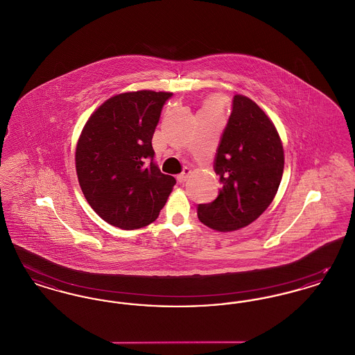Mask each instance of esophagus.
<instances>
[{
  "label": "esophagus",
  "mask_w": 355,
  "mask_h": 355,
  "mask_svg": "<svg viewBox=\"0 0 355 355\" xmlns=\"http://www.w3.org/2000/svg\"><path fill=\"white\" fill-rule=\"evenodd\" d=\"M190 174H191V169H190V168H185L184 171H182L181 174H178V177H177L178 182H180V184H184L186 180L189 178V175H190Z\"/></svg>",
  "instance_id": "1"
}]
</instances>
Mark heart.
<instances>
[{
  "mask_svg": "<svg viewBox=\"0 0 355 355\" xmlns=\"http://www.w3.org/2000/svg\"><path fill=\"white\" fill-rule=\"evenodd\" d=\"M223 105V98L220 94H211L209 97H206V100L203 102V112H220Z\"/></svg>",
  "mask_w": 355,
  "mask_h": 355,
  "instance_id": "obj_1",
  "label": "heart"
}]
</instances>
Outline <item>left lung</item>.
Returning a JSON list of instances; mask_svg holds the SVG:
<instances>
[{"label": "left lung", "mask_w": 355, "mask_h": 355, "mask_svg": "<svg viewBox=\"0 0 355 355\" xmlns=\"http://www.w3.org/2000/svg\"><path fill=\"white\" fill-rule=\"evenodd\" d=\"M284 165V146L272 121L253 100L236 94L214 164L220 194L198 205V218L217 232L250 225L272 202Z\"/></svg>", "instance_id": "8db88e82"}]
</instances>
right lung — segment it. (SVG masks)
<instances>
[{"label":"right lung","instance_id":"1","mask_svg":"<svg viewBox=\"0 0 355 355\" xmlns=\"http://www.w3.org/2000/svg\"><path fill=\"white\" fill-rule=\"evenodd\" d=\"M171 94L137 90L113 96L93 112L77 141L76 171L85 198L116 227L150 225L175 185L153 162V135Z\"/></svg>","mask_w":355,"mask_h":355}]
</instances>
